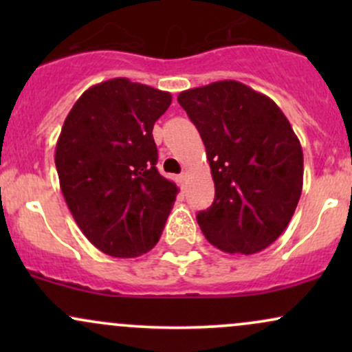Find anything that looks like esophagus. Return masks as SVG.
I'll return each instance as SVG.
<instances>
[{
  "instance_id": "34e87169",
  "label": "esophagus",
  "mask_w": 352,
  "mask_h": 352,
  "mask_svg": "<svg viewBox=\"0 0 352 352\" xmlns=\"http://www.w3.org/2000/svg\"><path fill=\"white\" fill-rule=\"evenodd\" d=\"M187 179H188V172H182L180 175H179V182H180L182 187H184L185 182H187Z\"/></svg>"
}]
</instances>
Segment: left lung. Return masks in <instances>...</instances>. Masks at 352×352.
Masks as SVG:
<instances>
[{
    "label": "left lung",
    "instance_id": "8db88e82",
    "mask_svg": "<svg viewBox=\"0 0 352 352\" xmlns=\"http://www.w3.org/2000/svg\"><path fill=\"white\" fill-rule=\"evenodd\" d=\"M177 100L199 129L215 184L212 207L197 215L205 238L232 254L268 248L302 190V148L289 120L238 80L188 89Z\"/></svg>",
    "mask_w": 352,
    "mask_h": 352
}]
</instances>
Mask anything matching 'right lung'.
<instances>
[{
	"instance_id": "1",
	"label": "right lung",
	"mask_w": 352,
	"mask_h": 352,
	"mask_svg": "<svg viewBox=\"0 0 352 352\" xmlns=\"http://www.w3.org/2000/svg\"><path fill=\"white\" fill-rule=\"evenodd\" d=\"M170 102V92L109 79L76 100L60 129V192L87 240L111 256L152 250L179 193L157 170L152 135Z\"/></svg>"
}]
</instances>
